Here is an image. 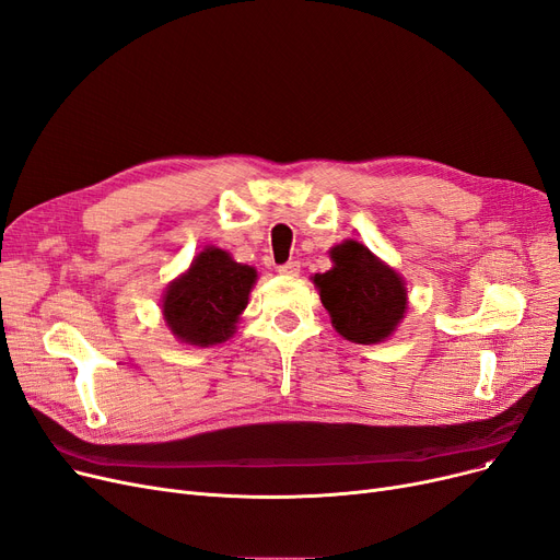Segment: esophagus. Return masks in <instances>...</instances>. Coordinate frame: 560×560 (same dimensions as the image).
<instances>
[{
	"instance_id": "obj_1",
	"label": "esophagus",
	"mask_w": 560,
	"mask_h": 560,
	"mask_svg": "<svg viewBox=\"0 0 560 560\" xmlns=\"http://www.w3.org/2000/svg\"><path fill=\"white\" fill-rule=\"evenodd\" d=\"M279 275L283 277H298L300 275V260H288L279 265Z\"/></svg>"
}]
</instances>
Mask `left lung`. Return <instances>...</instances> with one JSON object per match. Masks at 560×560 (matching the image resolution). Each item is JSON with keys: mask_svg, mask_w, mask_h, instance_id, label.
<instances>
[{"mask_svg": "<svg viewBox=\"0 0 560 560\" xmlns=\"http://www.w3.org/2000/svg\"><path fill=\"white\" fill-rule=\"evenodd\" d=\"M334 267L313 281L336 331L352 343H377L400 323L407 295L400 277L354 240L331 249Z\"/></svg>", "mask_w": 560, "mask_h": 560, "instance_id": "1", "label": "left lung"}]
</instances>
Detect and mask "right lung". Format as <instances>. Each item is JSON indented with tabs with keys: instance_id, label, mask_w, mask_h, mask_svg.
<instances>
[{
	"instance_id": "obj_1",
	"label": "right lung",
	"mask_w": 560,
	"mask_h": 560,
	"mask_svg": "<svg viewBox=\"0 0 560 560\" xmlns=\"http://www.w3.org/2000/svg\"><path fill=\"white\" fill-rule=\"evenodd\" d=\"M254 281V267L235 262L222 249H206L194 258L187 275L168 285L164 318L185 343H222L247 306Z\"/></svg>"
}]
</instances>
